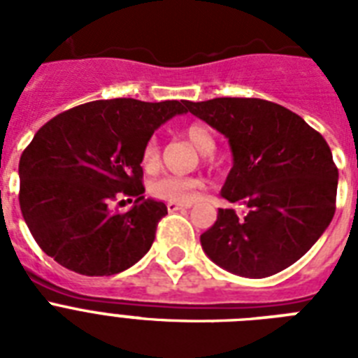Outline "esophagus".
Returning <instances> with one entry per match:
<instances>
[{
  "instance_id": "34e87169",
  "label": "esophagus",
  "mask_w": 358,
  "mask_h": 358,
  "mask_svg": "<svg viewBox=\"0 0 358 358\" xmlns=\"http://www.w3.org/2000/svg\"><path fill=\"white\" fill-rule=\"evenodd\" d=\"M191 208L189 202H167L169 212H176V210H187Z\"/></svg>"
}]
</instances>
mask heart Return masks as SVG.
<instances>
[{
    "instance_id": "b5f03b06",
    "label": "heart",
    "mask_w": 358,
    "mask_h": 358,
    "mask_svg": "<svg viewBox=\"0 0 358 358\" xmlns=\"http://www.w3.org/2000/svg\"><path fill=\"white\" fill-rule=\"evenodd\" d=\"M185 137L202 152L210 154L215 148V139L212 131L202 124H189L184 129ZM141 165L146 173H154L159 167V145L156 139H150L141 152ZM202 187V182L195 176H165L152 184V195L169 202H193L196 193Z\"/></svg>"
}]
</instances>
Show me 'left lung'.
Returning <instances> with one entry per match:
<instances>
[{
	"mask_svg": "<svg viewBox=\"0 0 358 358\" xmlns=\"http://www.w3.org/2000/svg\"><path fill=\"white\" fill-rule=\"evenodd\" d=\"M187 109L229 139L234 165L221 196L249 208L245 219L219 210L201 236L208 258L249 278L295 264L336 210L338 169L327 141L299 115L260 98H213Z\"/></svg>",
	"mask_w": 358,
	"mask_h": 358,
	"instance_id": "8db88e82",
	"label": "left lung"
}]
</instances>
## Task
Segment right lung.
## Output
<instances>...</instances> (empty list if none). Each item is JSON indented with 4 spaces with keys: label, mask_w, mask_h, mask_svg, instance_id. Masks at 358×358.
<instances>
[{
    "label": "right lung",
    "mask_w": 358,
    "mask_h": 358,
    "mask_svg": "<svg viewBox=\"0 0 358 358\" xmlns=\"http://www.w3.org/2000/svg\"><path fill=\"white\" fill-rule=\"evenodd\" d=\"M187 100L113 98L53 117L20 157V210L44 252L87 277L117 275L150 250L167 206L145 199L141 152ZM134 201L126 214L110 204Z\"/></svg>",
    "instance_id": "obj_1"
}]
</instances>
